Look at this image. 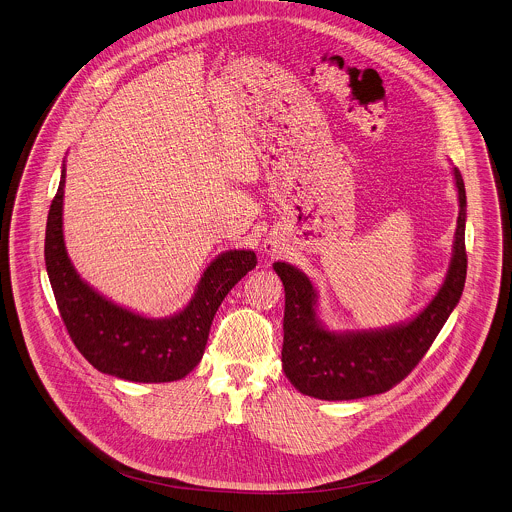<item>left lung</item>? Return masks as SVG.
Returning <instances> with one entry per match:
<instances>
[{"instance_id":"1","label":"left lung","mask_w":512,"mask_h":512,"mask_svg":"<svg viewBox=\"0 0 512 512\" xmlns=\"http://www.w3.org/2000/svg\"><path fill=\"white\" fill-rule=\"evenodd\" d=\"M460 214L454 253L442 288L433 302L405 325L380 331L331 333L315 319V290L310 278L286 263H275L284 284L282 368L304 395L327 401L384 394L399 384L431 349L436 335L456 308L466 282V187L454 167Z\"/></svg>"}]
</instances>
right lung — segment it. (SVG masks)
Here are the masks:
<instances>
[{"label":"right lung","instance_id":"add662e5","mask_svg":"<svg viewBox=\"0 0 512 512\" xmlns=\"http://www.w3.org/2000/svg\"><path fill=\"white\" fill-rule=\"evenodd\" d=\"M66 173L52 198L44 261L62 321L85 360L103 374L130 382H175L185 378L204 354L212 319L226 294L257 265L253 251H228L210 263L197 294L181 314L148 319L105 300L79 278L62 236Z\"/></svg>","mask_w":512,"mask_h":512}]
</instances>
